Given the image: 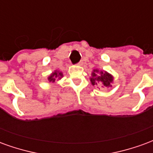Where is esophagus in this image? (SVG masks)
Returning <instances> with one entry per match:
<instances>
[{
    "label": "esophagus",
    "mask_w": 153,
    "mask_h": 153,
    "mask_svg": "<svg viewBox=\"0 0 153 153\" xmlns=\"http://www.w3.org/2000/svg\"><path fill=\"white\" fill-rule=\"evenodd\" d=\"M83 61H79V62L77 64V65H83Z\"/></svg>",
    "instance_id": "obj_1"
}]
</instances>
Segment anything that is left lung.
I'll return each instance as SVG.
<instances>
[{
  "label": "left lung",
  "instance_id": "8db88e82",
  "mask_svg": "<svg viewBox=\"0 0 153 153\" xmlns=\"http://www.w3.org/2000/svg\"><path fill=\"white\" fill-rule=\"evenodd\" d=\"M98 70H94L93 73V77L90 79L93 85H103L105 87L111 86V83H112L113 77L106 72L103 73L102 71L100 72V74H97Z\"/></svg>",
  "mask_w": 153,
  "mask_h": 153
}]
</instances>
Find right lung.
Instances as JSON below:
<instances>
[{
	"label": "right lung",
	"instance_id": "right-lung-1",
	"mask_svg": "<svg viewBox=\"0 0 153 153\" xmlns=\"http://www.w3.org/2000/svg\"><path fill=\"white\" fill-rule=\"evenodd\" d=\"M62 75H63L62 73L58 72V71H55V72L51 74V75L48 78V80H49L50 82H55L56 79H60V78L62 77Z\"/></svg>",
	"mask_w": 153,
	"mask_h": 153
}]
</instances>
